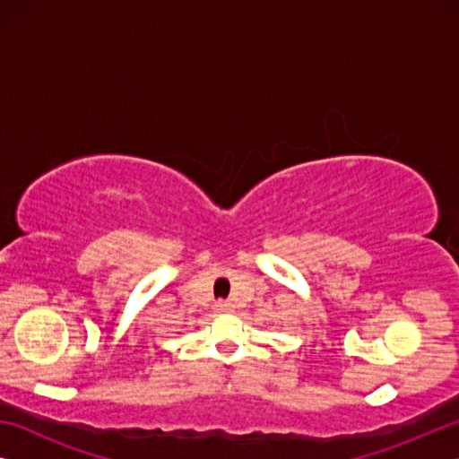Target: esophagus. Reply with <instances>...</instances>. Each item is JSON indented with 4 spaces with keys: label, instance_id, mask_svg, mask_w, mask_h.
Returning a JSON list of instances; mask_svg holds the SVG:
<instances>
[{
    "label": "esophagus",
    "instance_id": "34e87169",
    "mask_svg": "<svg viewBox=\"0 0 459 459\" xmlns=\"http://www.w3.org/2000/svg\"><path fill=\"white\" fill-rule=\"evenodd\" d=\"M232 306L229 304V301H216V309H219V312H229Z\"/></svg>",
    "mask_w": 459,
    "mask_h": 459
}]
</instances>
